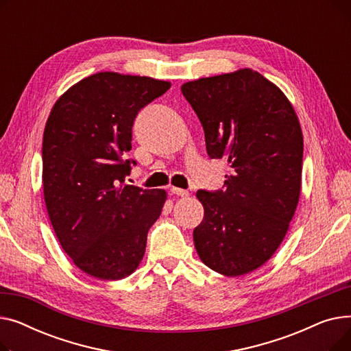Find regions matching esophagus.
Masks as SVG:
<instances>
[{"label": "esophagus", "instance_id": "1", "mask_svg": "<svg viewBox=\"0 0 351 351\" xmlns=\"http://www.w3.org/2000/svg\"><path fill=\"white\" fill-rule=\"evenodd\" d=\"M171 192H172L173 195H176V196H180V197H186V196H189V192H188V191H185V189H180V188H172V189H171Z\"/></svg>", "mask_w": 351, "mask_h": 351}]
</instances>
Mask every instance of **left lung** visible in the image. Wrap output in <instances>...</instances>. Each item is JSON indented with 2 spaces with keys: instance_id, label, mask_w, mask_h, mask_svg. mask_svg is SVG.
Wrapping results in <instances>:
<instances>
[{
  "instance_id": "8db88e82",
  "label": "left lung",
  "mask_w": 351,
  "mask_h": 351,
  "mask_svg": "<svg viewBox=\"0 0 351 351\" xmlns=\"http://www.w3.org/2000/svg\"><path fill=\"white\" fill-rule=\"evenodd\" d=\"M205 131L212 159L226 158L225 189L197 191L205 216L193 230L212 270L242 276L278 250L302 189L303 134L290 101L250 68L182 85Z\"/></svg>"
}]
</instances>
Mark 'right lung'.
<instances>
[{
	"instance_id": "right-lung-1",
	"label": "right lung",
	"mask_w": 351,
	"mask_h": 351,
	"mask_svg": "<svg viewBox=\"0 0 351 351\" xmlns=\"http://www.w3.org/2000/svg\"><path fill=\"white\" fill-rule=\"evenodd\" d=\"M171 82L98 72L55 102L43 138L48 216L64 252L82 271L119 280L136 270L147 230L160 216L162 189L126 185L135 160L132 126L139 110Z\"/></svg>"
}]
</instances>
